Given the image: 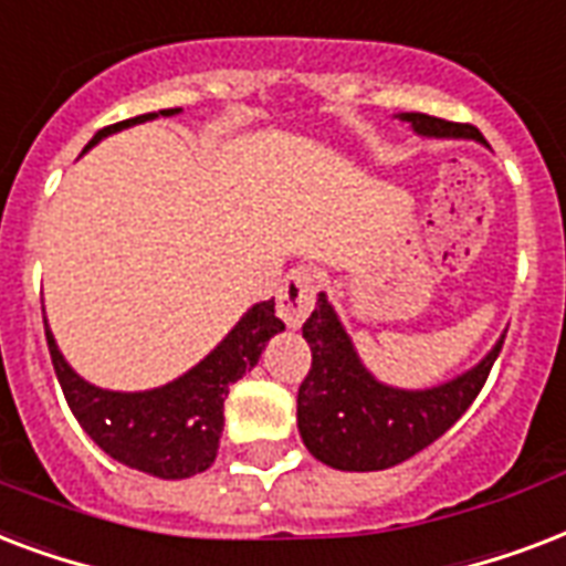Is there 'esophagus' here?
<instances>
[{"label": "esophagus", "instance_id": "34e87169", "mask_svg": "<svg viewBox=\"0 0 566 566\" xmlns=\"http://www.w3.org/2000/svg\"><path fill=\"white\" fill-rule=\"evenodd\" d=\"M315 280L310 269H292L277 292V315L289 327H301L304 318L313 313Z\"/></svg>", "mask_w": 566, "mask_h": 566}]
</instances>
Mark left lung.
<instances>
[{
	"instance_id": "8db88e82",
	"label": "left lung",
	"mask_w": 566,
	"mask_h": 566,
	"mask_svg": "<svg viewBox=\"0 0 566 566\" xmlns=\"http://www.w3.org/2000/svg\"><path fill=\"white\" fill-rule=\"evenodd\" d=\"M398 117L419 135L488 144L472 124H451L419 112ZM304 339L313 352V366L297 389V431L315 461L345 472L389 470L428 449L479 398L505 343L502 336L475 369L449 384L396 389L371 378L324 295H318L313 315L304 322Z\"/></svg>"
}]
</instances>
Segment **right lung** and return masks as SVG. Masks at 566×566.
Listing matches in <instances>:
<instances>
[{
  "instance_id": "1",
  "label": "right lung",
  "mask_w": 566,
  "mask_h": 566,
  "mask_svg": "<svg viewBox=\"0 0 566 566\" xmlns=\"http://www.w3.org/2000/svg\"><path fill=\"white\" fill-rule=\"evenodd\" d=\"M177 112L179 108H161L159 115L170 117ZM159 115L150 112L105 126L87 147H94L105 135ZM283 327L286 324L274 313V301H262L242 315V322L227 333V339L206 360L197 363L195 369L147 392H112L78 378L61 357L50 327L46 345L64 398L87 437L124 467L156 479L177 481L191 479L212 467L223 431V398L244 371L260 363L265 343Z\"/></svg>"
}]
</instances>
